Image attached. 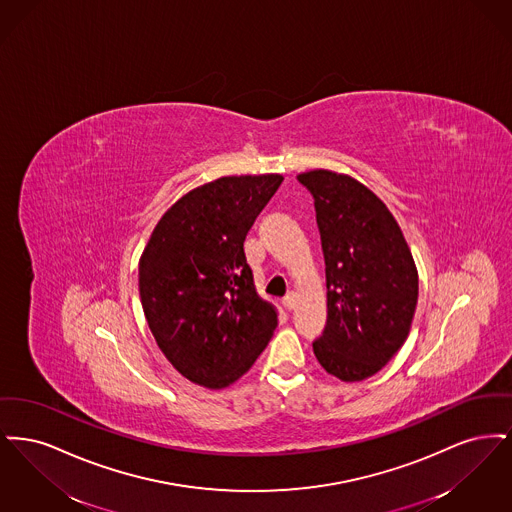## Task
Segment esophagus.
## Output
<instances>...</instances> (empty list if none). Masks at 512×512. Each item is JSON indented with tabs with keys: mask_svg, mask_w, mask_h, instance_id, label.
Returning <instances> with one entry per match:
<instances>
[{
	"mask_svg": "<svg viewBox=\"0 0 512 512\" xmlns=\"http://www.w3.org/2000/svg\"><path fill=\"white\" fill-rule=\"evenodd\" d=\"M282 305H284L286 311H292L293 307H295V295L288 293V295L282 299Z\"/></svg>",
	"mask_w": 512,
	"mask_h": 512,
	"instance_id": "34e87169",
	"label": "esophagus"
}]
</instances>
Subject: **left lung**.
<instances>
[{
  "label": "left lung",
  "mask_w": 512,
  "mask_h": 512,
  "mask_svg": "<svg viewBox=\"0 0 512 512\" xmlns=\"http://www.w3.org/2000/svg\"><path fill=\"white\" fill-rule=\"evenodd\" d=\"M297 180L315 199L326 263L328 318L313 351L328 374L359 382L409 336L418 299L413 255L388 207L355 178L311 171Z\"/></svg>",
  "instance_id": "1"
}]
</instances>
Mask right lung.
I'll return each instance as SVG.
<instances>
[{"label": "right lung", "instance_id": "right-lung-1", "mask_svg": "<svg viewBox=\"0 0 512 512\" xmlns=\"http://www.w3.org/2000/svg\"><path fill=\"white\" fill-rule=\"evenodd\" d=\"M280 174L224 176L178 199L140 259L149 330L171 365L220 390L253 366L278 318L253 284L249 228L282 184Z\"/></svg>", "mask_w": 512, "mask_h": 512}]
</instances>
